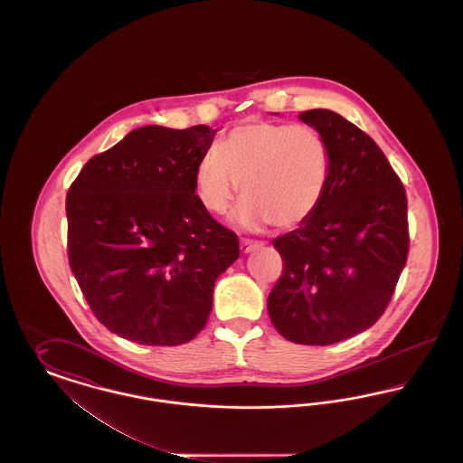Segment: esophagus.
Segmentation results:
<instances>
[{
	"mask_svg": "<svg viewBox=\"0 0 463 463\" xmlns=\"http://www.w3.org/2000/svg\"><path fill=\"white\" fill-rule=\"evenodd\" d=\"M262 246V242L259 241H250V240H241L240 242V250H241V253H250V251H253V250H257V248H260Z\"/></svg>",
	"mask_w": 463,
	"mask_h": 463,
	"instance_id": "1",
	"label": "esophagus"
}]
</instances>
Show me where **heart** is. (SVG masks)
Listing matches in <instances>:
<instances>
[{
    "label": "heart",
    "mask_w": 463,
    "mask_h": 463,
    "mask_svg": "<svg viewBox=\"0 0 463 463\" xmlns=\"http://www.w3.org/2000/svg\"><path fill=\"white\" fill-rule=\"evenodd\" d=\"M330 146L307 125L251 118L227 133L219 151L199 159L194 185L203 206L222 215L240 193L234 222L244 229L276 223L289 231L304 225L326 194Z\"/></svg>",
    "instance_id": "obj_1"
}]
</instances>
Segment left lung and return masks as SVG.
<instances>
[{"label":"left lung","mask_w":463,"mask_h":463,"mask_svg":"<svg viewBox=\"0 0 463 463\" xmlns=\"http://www.w3.org/2000/svg\"><path fill=\"white\" fill-rule=\"evenodd\" d=\"M298 118L330 146V182L310 221L272 240L285 269L267 310L289 342L331 345L373 326L389 306L408 259V203L372 137L335 110Z\"/></svg>","instance_id":"obj_1"}]
</instances>
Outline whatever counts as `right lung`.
<instances>
[{
  "label": "right lung",
  "instance_id": "add662e5",
  "mask_svg": "<svg viewBox=\"0 0 463 463\" xmlns=\"http://www.w3.org/2000/svg\"><path fill=\"white\" fill-rule=\"evenodd\" d=\"M217 130L149 125L93 156L66 199L69 265L95 317L142 345H180L204 328L238 236L196 196Z\"/></svg>",
  "mask_w": 463,
  "mask_h": 463
}]
</instances>
